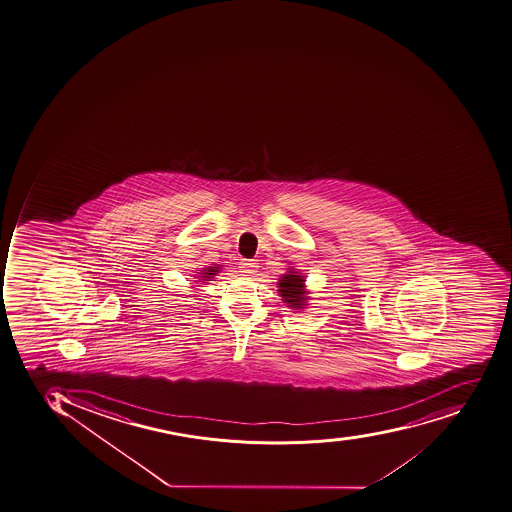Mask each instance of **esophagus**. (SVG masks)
Listing matches in <instances>:
<instances>
[{
    "instance_id": "obj_1",
    "label": "esophagus",
    "mask_w": 512,
    "mask_h": 512,
    "mask_svg": "<svg viewBox=\"0 0 512 512\" xmlns=\"http://www.w3.org/2000/svg\"><path fill=\"white\" fill-rule=\"evenodd\" d=\"M239 268H241V273H244V276H254L257 273L258 265L254 260H242L239 263Z\"/></svg>"
}]
</instances>
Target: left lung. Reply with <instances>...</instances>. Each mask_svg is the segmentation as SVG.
Wrapping results in <instances>:
<instances>
[{"mask_svg":"<svg viewBox=\"0 0 512 512\" xmlns=\"http://www.w3.org/2000/svg\"><path fill=\"white\" fill-rule=\"evenodd\" d=\"M305 276L298 273L294 266L287 268L286 274H281L278 282V294L282 303H286L290 309L302 311L308 306L309 290L305 286Z\"/></svg>","mask_w":512,"mask_h":512,"instance_id":"left-lung-1","label":"left lung"}]
</instances>
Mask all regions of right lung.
Here are the masks:
<instances>
[{
	"instance_id": "1",
	"label": "right lung",
	"mask_w": 512,
	"mask_h": 512,
	"mask_svg": "<svg viewBox=\"0 0 512 512\" xmlns=\"http://www.w3.org/2000/svg\"><path fill=\"white\" fill-rule=\"evenodd\" d=\"M220 270H222V265L207 266V268L199 270V276H196V278L201 279L198 282L212 281L217 276V273H220Z\"/></svg>"
}]
</instances>
